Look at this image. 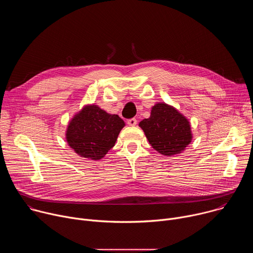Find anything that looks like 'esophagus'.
Returning a JSON list of instances; mask_svg holds the SVG:
<instances>
[{
  "label": "esophagus",
  "instance_id": "obj_1",
  "mask_svg": "<svg viewBox=\"0 0 253 253\" xmlns=\"http://www.w3.org/2000/svg\"><path fill=\"white\" fill-rule=\"evenodd\" d=\"M127 124H128L129 126H135V125L137 124V120H136V118H131V119L127 120Z\"/></svg>",
  "mask_w": 253,
  "mask_h": 253
}]
</instances>
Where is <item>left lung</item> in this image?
Returning <instances> with one entry per match:
<instances>
[{
  "mask_svg": "<svg viewBox=\"0 0 253 253\" xmlns=\"http://www.w3.org/2000/svg\"><path fill=\"white\" fill-rule=\"evenodd\" d=\"M151 146L162 155L172 156L181 153L192 140L188 119L174 107L157 103L151 115L139 123Z\"/></svg>",
  "mask_w": 253,
  "mask_h": 253,
  "instance_id": "left-lung-1",
  "label": "left lung"
}]
</instances>
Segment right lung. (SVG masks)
I'll use <instances>...</instances> for the list:
<instances>
[{"mask_svg": "<svg viewBox=\"0 0 253 253\" xmlns=\"http://www.w3.org/2000/svg\"><path fill=\"white\" fill-rule=\"evenodd\" d=\"M124 126L118 115L107 113L97 105H88L70 121L66 139L79 156L99 160L115 145Z\"/></svg>", "mask_w": 253, "mask_h": 253, "instance_id": "1", "label": "right lung"}]
</instances>
